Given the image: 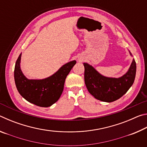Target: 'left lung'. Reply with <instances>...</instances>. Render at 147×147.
Returning <instances> with one entry per match:
<instances>
[{
    "label": "left lung",
    "instance_id": "8db88e82",
    "mask_svg": "<svg viewBox=\"0 0 147 147\" xmlns=\"http://www.w3.org/2000/svg\"><path fill=\"white\" fill-rule=\"evenodd\" d=\"M130 54H131L130 51ZM84 80L88 91L99 100L111 102L123 96L134 84L136 74V63L133 59L126 73L119 78L102 75L93 66L84 63Z\"/></svg>",
    "mask_w": 147,
    "mask_h": 147
}]
</instances>
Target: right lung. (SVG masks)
Instances as JSON below:
<instances>
[{"instance_id":"right-lung-1","label":"right lung","mask_w":147,"mask_h":147,"mask_svg":"<svg viewBox=\"0 0 147 147\" xmlns=\"http://www.w3.org/2000/svg\"><path fill=\"white\" fill-rule=\"evenodd\" d=\"M21 53L14 69V79L20 94L29 102L40 107H49L56 102L63 91L65 80L76 64L75 60L63 65L51 76L44 79H28L21 69Z\"/></svg>"}]
</instances>
